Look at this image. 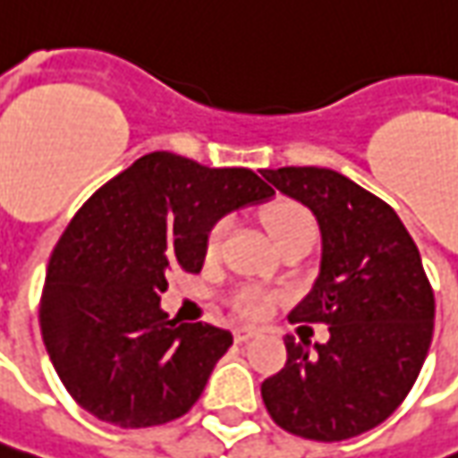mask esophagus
Segmentation results:
<instances>
[{
  "label": "esophagus",
  "mask_w": 458,
  "mask_h": 458,
  "mask_svg": "<svg viewBox=\"0 0 458 458\" xmlns=\"http://www.w3.org/2000/svg\"><path fill=\"white\" fill-rule=\"evenodd\" d=\"M259 335L256 329H250V327H241V329H235V342H248V339H253Z\"/></svg>",
  "instance_id": "1"
}]
</instances>
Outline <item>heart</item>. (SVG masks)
<instances>
[{"label":"heart","instance_id":"b5f03b06","mask_svg":"<svg viewBox=\"0 0 458 458\" xmlns=\"http://www.w3.org/2000/svg\"><path fill=\"white\" fill-rule=\"evenodd\" d=\"M263 225L278 248L284 243H292V241H314V233H317L311 213L293 199H276L274 205H268L263 210ZM225 235H228V220H217L210 225L208 238H205V256L208 259H215L220 253ZM233 307L243 317L260 319L274 307V296L260 292V289H241L233 296Z\"/></svg>","mask_w":458,"mask_h":458}]
</instances>
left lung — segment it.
<instances>
[{
  "instance_id": "1",
  "label": "left lung",
  "mask_w": 458,
  "mask_h": 458,
  "mask_svg": "<svg viewBox=\"0 0 458 458\" xmlns=\"http://www.w3.org/2000/svg\"><path fill=\"white\" fill-rule=\"evenodd\" d=\"M314 213L322 268L289 322L327 324L314 344L286 335V365L263 380L266 411L309 441H344L380 426L411 393L434 337V289L395 210L322 166L260 172Z\"/></svg>"
}]
</instances>
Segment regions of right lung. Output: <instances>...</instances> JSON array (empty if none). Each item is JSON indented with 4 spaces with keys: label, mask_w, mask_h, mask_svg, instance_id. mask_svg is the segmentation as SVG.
I'll return each instance as SVG.
<instances>
[{
    "label": "right lung",
    "mask_w": 458,
    "mask_h": 458,
    "mask_svg": "<svg viewBox=\"0 0 458 458\" xmlns=\"http://www.w3.org/2000/svg\"><path fill=\"white\" fill-rule=\"evenodd\" d=\"M271 195L245 166L172 151L136 159L90 195L53 248L40 299L42 342L72 401L121 428L162 426L198 403L233 335L169 319L166 276L199 274L210 225Z\"/></svg>",
    "instance_id": "obj_1"
}]
</instances>
